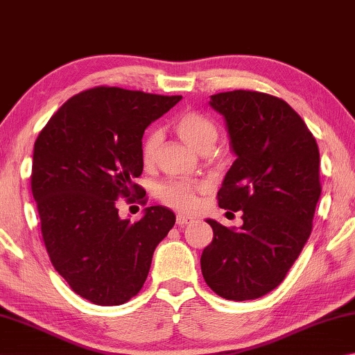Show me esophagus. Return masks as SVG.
Here are the masks:
<instances>
[{
	"label": "esophagus",
	"mask_w": 355,
	"mask_h": 355,
	"mask_svg": "<svg viewBox=\"0 0 355 355\" xmlns=\"http://www.w3.org/2000/svg\"><path fill=\"white\" fill-rule=\"evenodd\" d=\"M191 221H193V218H190V216H185V215H181V214L176 216V223H178L179 226H185V225H189V223H191Z\"/></svg>",
	"instance_id": "1"
}]
</instances>
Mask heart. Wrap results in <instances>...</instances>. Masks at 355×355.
Wrapping results in <instances>:
<instances>
[{
    "label": "heart",
    "mask_w": 355,
    "mask_h": 355,
    "mask_svg": "<svg viewBox=\"0 0 355 355\" xmlns=\"http://www.w3.org/2000/svg\"><path fill=\"white\" fill-rule=\"evenodd\" d=\"M173 128L178 135L196 151H206L212 149L215 141L218 140V128L201 112L185 110L179 115L173 123ZM160 146V134L157 130H153L146 135L141 146V160L145 166H151L159 154ZM196 190L195 184L189 181H170L159 189V198L162 202L173 209L190 212L196 207Z\"/></svg>",
    "instance_id": "1"
}]
</instances>
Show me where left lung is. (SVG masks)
Wrapping results in <instances>:
<instances>
[{
    "instance_id": "1",
    "label": "left lung",
    "mask_w": 355,
    "mask_h": 355,
    "mask_svg": "<svg viewBox=\"0 0 355 355\" xmlns=\"http://www.w3.org/2000/svg\"><path fill=\"white\" fill-rule=\"evenodd\" d=\"M225 116L237 159L218 191V206L241 210L243 226L207 220L214 240L201 256L204 281L216 295L248 301L287 276L312 232L321 195L320 151L302 118L268 93L234 90L210 96Z\"/></svg>"
}]
</instances>
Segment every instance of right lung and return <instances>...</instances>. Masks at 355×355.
<instances>
[{
    "mask_svg": "<svg viewBox=\"0 0 355 355\" xmlns=\"http://www.w3.org/2000/svg\"><path fill=\"white\" fill-rule=\"evenodd\" d=\"M181 99L95 87L68 99L37 137L31 189L49 260L96 306L139 293L155 246L176 223L162 206L146 207L137 223L121 220L116 200L145 202L134 182L143 171V134Z\"/></svg>",
    "mask_w": 355,
    "mask_h": 355,
    "instance_id": "obj_1",
    "label": "right lung"
}]
</instances>
